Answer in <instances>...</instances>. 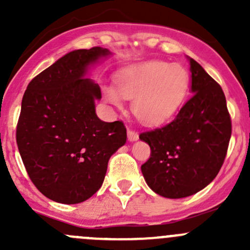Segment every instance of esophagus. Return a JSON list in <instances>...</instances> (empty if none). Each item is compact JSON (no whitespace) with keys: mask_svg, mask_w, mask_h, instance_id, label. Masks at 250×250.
<instances>
[{"mask_svg":"<svg viewBox=\"0 0 250 250\" xmlns=\"http://www.w3.org/2000/svg\"><path fill=\"white\" fill-rule=\"evenodd\" d=\"M128 139L130 141L138 140L139 139V134H138V132H135V130L129 129V128H128Z\"/></svg>","mask_w":250,"mask_h":250,"instance_id":"esophagus-1","label":"esophagus"}]
</instances>
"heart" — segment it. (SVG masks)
<instances>
[{"instance_id":"obj_1","label":"heart","mask_w":250,"mask_h":250,"mask_svg":"<svg viewBox=\"0 0 250 250\" xmlns=\"http://www.w3.org/2000/svg\"><path fill=\"white\" fill-rule=\"evenodd\" d=\"M115 88H105V98L113 106H122V97L133 99L135 117L148 125L169 120L183 103L188 85V70L178 64L147 62L129 66L115 77Z\"/></svg>"}]
</instances>
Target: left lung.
Here are the masks:
<instances>
[{"instance_id": "obj_1", "label": "left lung", "mask_w": 250, "mask_h": 250, "mask_svg": "<svg viewBox=\"0 0 250 250\" xmlns=\"http://www.w3.org/2000/svg\"><path fill=\"white\" fill-rule=\"evenodd\" d=\"M192 97L163 127L141 133L151 148L141 166L157 195L184 198L206 188L218 175L230 143L232 125L220 84L188 58Z\"/></svg>"}]
</instances>
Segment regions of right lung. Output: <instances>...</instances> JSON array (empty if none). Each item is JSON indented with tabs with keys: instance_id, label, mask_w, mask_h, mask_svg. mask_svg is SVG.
I'll list each match as a JSON object with an SVG mask.
<instances>
[{
	"instance_id": "right-lung-1",
	"label": "right lung",
	"mask_w": 250,
	"mask_h": 250,
	"mask_svg": "<svg viewBox=\"0 0 250 250\" xmlns=\"http://www.w3.org/2000/svg\"><path fill=\"white\" fill-rule=\"evenodd\" d=\"M109 50L67 53L31 80L17 125V145L29 178L47 198L76 204L103 185L107 162L127 140L122 121L104 122L95 113L102 98L87 67Z\"/></svg>"
}]
</instances>
